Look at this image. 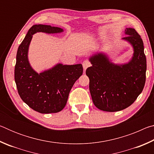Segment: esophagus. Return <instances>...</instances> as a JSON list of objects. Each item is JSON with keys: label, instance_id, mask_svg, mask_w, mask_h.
I'll use <instances>...</instances> for the list:
<instances>
[{"label": "esophagus", "instance_id": "34e87169", "mask_svg": "<svg viewBox=\"0 0 154 154\" xmlns=\"http://www.w3.org/2000/svg\"><path fill=\"white\" fill-rule=\"evenodd\" d=\"M91 66V63L90 62L88 61V60H84L83 62V69H84V71L86 70L87 68H88L89 66Z\"/></svg>", "mask_w": 154, "mask_h": 154}]
</instances>
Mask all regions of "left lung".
Here are the masks:
<instances>
[{
  "mask_svg": "<svg viewBox=\"0 0 154 154\" xmlns=\"http://www.w3.org/2000/svg\"><path fill=\"white\" fill-rule=\"evenodd\" d=\"M122 38L131 44L133 56L129 62L115 64L105 54L99 53L90 58L92 64L85 71L90 79L92 101L104 111L123 110L133 103L142 92L146 79L147 62L140 36L132 28L125 30Z\"/></svg>",
  "mask_w": 154,
  "mask_h": 154,
  "instance_id": "1",
  "label": "left lung"
}]
</instances>
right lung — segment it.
I'll return each instance as SVG.
<instances>
[{"mask_svg": "<svg viewBox=\"0 0 154 154\" xmlns=\"http://www.w3.org/2000/svg\"><path fill=\"white\" fill-rule=\"evenodd\" d=\"M63 32L48 25L31 27L17 49L15 66V82L21 98L33 110L41 113H58L66 105L70 91L83 73L82 64H56L51 69L37 73L30 66L28 51L34 34Z\"/></svg>", "mask_w": 154, "mask_h": 154, "instance_id": "add662e5", "label": "right lung"}]
</instances>
